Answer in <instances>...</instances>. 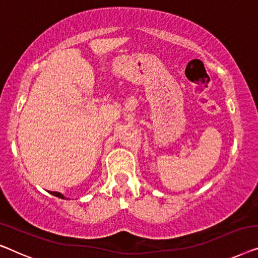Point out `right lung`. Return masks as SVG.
Segmentation results:
<instances>
[{
	"mask_svg": "<svg viewBox=\"0 0 258 258\" xmlns=\"http://www.w3.org/2000/svg\"><path fill=\"white\" fill-rule=\"evenodd\" d=\"M49 193H50V194H52V195H55V197L59 198V199H68L67 197H64L63 194L59 193V191H49Z\"/></svg>",
	"mask_w": 258,
	"mask_h": 258,
	"instance_id": "right-lung-1",
	"label": "right lung"
}]
</instances>
